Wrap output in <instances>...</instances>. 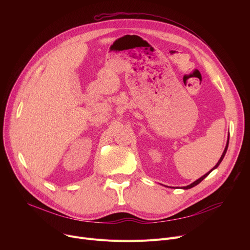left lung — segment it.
Listing matches in <instances>:
<instances>
[{
  "label": "left lung",
  "instance_id": "obj_1",
  "mask_svg": "<svg viewBox=\"0 0 250 250\" xmlns=\"http://www.w3.org/2000/svg\"><path fill=\"white\" fill-rule=\"evenodd\" d=\"M228 145H229V135H228V140H227V144H226V147H225V149H224V152H223V154H222V156H221V158H220V160L218 161V163L211 169V170H209V171L208 172H207L205 175H203L202 177H200L199 179H196L195 181H193L192 183H190V185L189 186H187V187H182L181 188L182 189H188V188H193V187H195V186H198L199 185V183L202 181V180H204L209 173H211L212 171H213V170L214 169H216L219 165H220V163L222 162V160L223 159H224V157H225V154H226V152H227V149H228Z\"/></svg>",
  "mask_w": 250,
  "mask_h": 250
}]
</instances>
